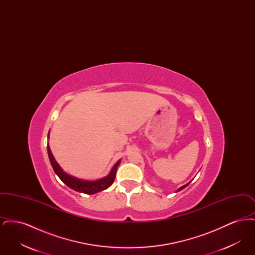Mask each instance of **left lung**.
<instances>
[{
    "mask_svg": "<svg viewBox=\"0 0 255 255\" xmlns=\"http://www.w3.org/2000/svg\"><path fill=\"white\" fill-rule=\"evenodd\" d=\"M189 183H190V182H188V183H186V184H184V185H182V186H181V187H180V188H179V189L177 190V192H178V191H181V190H182V189H183L184 187H186V186H187V185H188Z\"/></svg>",
    "mask_w": 255,
    "mask_h": 255,
    "instance_id": "8db88e82",
    "label": "left lung"
}]
</instances>
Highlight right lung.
I'll list each match as a JSON object with an SVG mask.
<instances>
[{
  "label": "right lung",
  "mask_w": 255,
  "mask_h": 255,
  "mask_svg": "<svg viewBox=\"0 0 255 255\" xmlns=\"http://www.w3.org/2000/svg\"><path fill=\"white\" fill-rule=\"evenodd\" d=\"M47 149H48V155H49L50 164L54 170L55 174L60 178L61 181L73 190H75L77 192L85 193V194H96L97 192L105 190L109 186H111L115 181L117 170L121 163V159L118 160L106 177L101 178L97 181H87V180L78 179L76 177H73L72 175L66 173L64 170L61 168L60 165L55 160V158L50 151L49 144L47 146Z\"/></svg>",
  "instance_id": "1"
}]
</instances>
